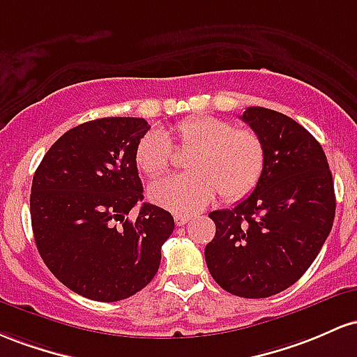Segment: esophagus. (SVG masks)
<instances>
[{
	"mask_svg": "<svg viewBox=\"0 0 357 357\" xmlns=\"http://www.w3.org/2000/svg\"><path fill=\"white\" fill-rule=\"evenodd\" d=\"M174 219H175V224H177V226H183V224L189 222L192 218L189 214H175Z\"/></svg>",
	"mask_w": 357,
	"mask_h": 357,
	"instance_id": "1",
	"label": "esophagus"
}]
</instances>
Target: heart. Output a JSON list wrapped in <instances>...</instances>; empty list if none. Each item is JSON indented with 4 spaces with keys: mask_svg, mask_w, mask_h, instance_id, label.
<instances>
[{
    "mask_svg": "<svg viewBox=\"0 0 357 357\" xmlns=\"http://www.w3.org/2000/svg\"><path fill=\"white\" fill-rule=\"evenodd\" d=\"M178 145L192 150L189 174L172 175L151 183V202L174 212H195L215 194L224 200L246 197L258 185L266 165L265 142L256 131L236 128L215 116H194L175 126ZM136 163L150 177H158L174 160V143L163 130H150L136 146Z\"/></svg>",
    "mask_w": 357,
    "mask_h": 357,
    "instance_id": "heart-1",
    "label": "heart"
}]
</instances>
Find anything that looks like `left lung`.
Masks as SVG:
<instances>
[{"instance_id": "left-lung-1", "label": "left lung", "mask_w": 357, "mask_h": 357, "mask_svg": "<svg viewBox=\"0 0 357 357\" xmlns=\"http://www.w3.org/2000/svg\"><path fill=\"white\" fill-rule=\"evenodd\" d=\"M241 119L265 142L266 165L253 194L211 212L206 263L218 285L243 298H266L294 285L317 258L335 215L322 146L303 126L266 107Z\"/></svg>"}]
</instances>
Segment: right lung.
Returning <instances> with one entry per match:
<instances>
[{
    "mask_svg": "<svg viewBox=\"0 0 357 357\" xmlns=\"http://www.w3.org/2000/svg\"><path fill=\"white\" fill-rule=\"evenodd\" d=\"M143 118H101L63 133L37 168L30 195L35 243L43 263L82 297L118 302L157 275L174 232L170 212L143 204L126 218L143 185L136 146Z\"/></svg>",
    "mask_w": 357,
    "mask_h": 357,
    "instance_id": "obj_1",
    "label": "right lung"
}]
</instances>
